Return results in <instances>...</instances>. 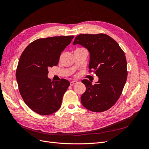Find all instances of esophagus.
I'll use <instances>...</instances> for the list:
<instances>
[{
  "label": "esophagus",
  "instance_id": "34e87169",
  "mask_svg": "<svg viewBox=\"0 0 149 149\" xmlns=\"http://www.w3.org/2000/svg\"><path fill=\"white\" fill-rule=\"evenodd\" d=\"M76 83H77V82H76V81H70V85L71 86H73L74 84H76Z\"/></svg>",
  "mask_w": 149,
  "mask_h": 149
}]
</instances>
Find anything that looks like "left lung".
Returning <instances> with one entry per match:
<instances>
[{"label": "left lung", "mask_w": 149, "mask_h": 149, "mask_svg": "<svg viewBox=\"0 0 149 149\" xmlns=\"http://www.w3.org/2000/svg\"><path fill=\"white\" fill-rule=\"evenodd\" d=\"M73 44H79L88 49L89 73L93 72L99 77L94 85L87 79L82 81L86 88L81 97L83 106L95 112L109 109L119 100L127 80L124 51L116 41L104 33L80 34Z\"/></svg>", "instance_id": "8db88e82"}]
</instances>
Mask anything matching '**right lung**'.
Masks as SVG:
<instances>
[{
    "label": "right lung",
    "instance_id": "1",
    "mask_svg": "<svg viewBox=\"0 0 149 149\" xmlns=\"http://www.w3.org/2000/svg\"><path fill=\"white\" fill-rule=\"evenodd\" d=\"M73 35L39 38L22 53L16 70L20 95L30 109L40 115H49L60 109L70 82L62 78L53 82L48 68L57 66L61 52Z\"/></svg>",
    "mask_w": 149,
    "mask_h": 149
}]
</instances>
